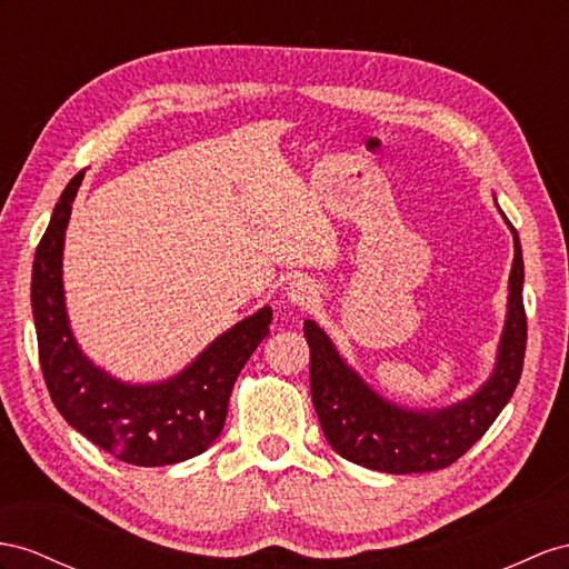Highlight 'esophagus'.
<instances>
[{
	"instance_id": "1",
	"label": "esophagus",
	"mask_w": 569,
	"mask_h": 569,
	"mask_svg": "<svg viewBox=\"0 0 569 569\" xmlns=\"http://www.w3.org/2000/svg\"><path fill=\"white\" fill-rule=\"evenodd\" d=\"M317 296H319L317 288L305 279H293L286 288L288 302H293V305H298V308H305V310L312 308V305L317 302Z\"/></svg>"
}]
</instances>
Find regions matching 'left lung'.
Returning <instances> with one entry per match:
<instances>
[{"label": "left lung", "mask_w": 569, "mask_h": 569, "mask_svg": "<svg viewBox=\"0 0 569 569\" xmlns=\"http://www.w3.org/2000/svg\"><path fill=\"white\" fill-rule=\"evenodd\" d=\"M507 226L515 236V261L509 273L507 319L498 360L488 382L469 399L432 411H413L391 403L362 382L325 329H319L312 319H305L302 331L310 343L312 403L327 442L337 455L382 473L437 471L466 455L500 416L519 385L527 351L521 244L515 226L509 221Z\"/></svg>", "instance_id": "left-lung-1"}]
</instances>
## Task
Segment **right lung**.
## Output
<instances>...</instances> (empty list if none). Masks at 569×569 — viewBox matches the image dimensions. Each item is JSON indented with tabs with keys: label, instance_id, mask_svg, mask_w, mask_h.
Here are the masks:
<instances>
[{
	"label": "right lung",
	"instance_id": "add662e5",
	"mask_svg": "<svg viewBox=\"0 0 569 569\" xmlns=\"http://www.w3.org/2000/svg\"><path fill=\"white\" fill-rule=\"evenodd\" d=\"M81 180L83 170L64 187L33 261L38 356L52 403L71 428L124 463L168 466L192 459L221 435L232 385L267 339L271 308L223 331L163 382H122L93 366L71 333L62 286L64 230Z\"/></svg>",
	"mask_w": 569,
	"mask_h": 569
}]
</instances>
